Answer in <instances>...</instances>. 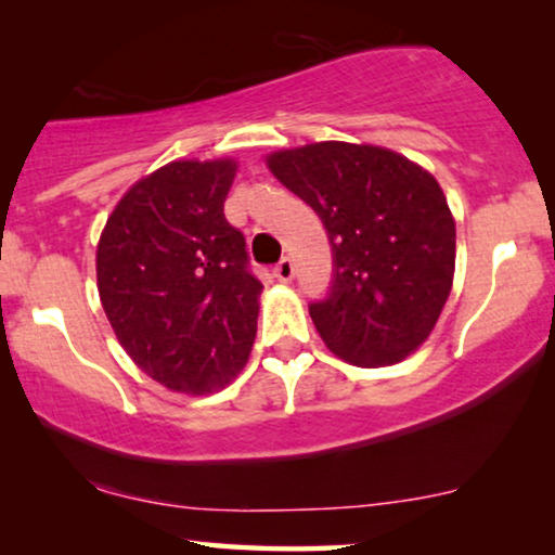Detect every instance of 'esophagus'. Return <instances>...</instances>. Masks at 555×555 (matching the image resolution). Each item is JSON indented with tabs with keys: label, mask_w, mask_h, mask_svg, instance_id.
Listing matches in <instances>:
<instances>
[{
	"label": "esophagus",
	"mask_w": 555,
	"mask_h": 555,
	"mask_svg": "<svg viewBox=\"0 0 555 555\" xmlns=\"http://www.w3.org/2000/svg\"><path fill=\"white\" fill-rule=\"evenodd\" d=\"M273 273H276L279 282L289 284L292 279H294V263H292V258H282V261L273 266Z\"/></svg>",
	"instance_id": "esophagus-1"
}]
</instances>
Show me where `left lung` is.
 <instances>
[{
  "label": "left lung",
  "mask_w": 555,
  "mask_h": 555,
  "mask_svg": "<svg viewBox=\"0 0 555 555\" xmlns=\"http://www.w3.org/2000/svg\"><path fill=\"white\" fill-rule=\"evenodd\" d=\"M327 228L335 282L309 307L324 345L386 367L426 343L454 282L456 225L437 177L386 146L314 142L266 157Z\"/></svg>",
  "instance_id": "obj_1"
}]
</instances>
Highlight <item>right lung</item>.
<instances>
[{
  "mask_svg": "<svg viewBox=\"0 0 555 555\" xmlns=\"http://www.w3.org/2000/svg\"><path fill=\"white\" fill-rule=\"evenodd\" d=\"M238 162L177 159L131 184L99 246L95 282L118 343L184 396L225 388L248 363L263 284L223 203Z\"/></svg>",
  "mask_w": 555,
  "mask_h": 555,
  "instance_id": "add662e5",
  "label": "right lung"
}]
</instances>
